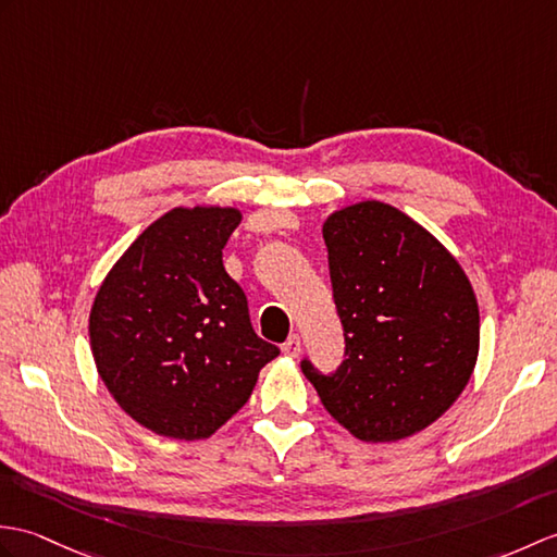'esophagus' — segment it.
Returning a JSON list of instances; mask_svg holds the SVG:
<instances>
[{"mask_svg": "<svg viewBox=\"0 0 557 557\" xmlns=\"http://www.w3.org/2000/svg\"><path fill=\"white\" fill-rule=\"evenodd\" d=\"M282 354L289 356V358H296L301 354V339L299 334H292V337L282 344Z\"/></svg>", "mask_w": 557, "mask_h": 557, "instance_id": "esophagus-1", "label": "esophagus"}]
</instances>
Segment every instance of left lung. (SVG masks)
<instances>
[{
  "mask_svg": "<svg viewBox=\"0 0 557 557\" xmlns=\"http://www.w3.org/2000/svg\"><path fill=\"white\" fill-rule=\"evenodd\" d=\"M327 244L344 363L301 370L330 416L363 442L422 432L456 404L480 354V306L450 251L382 201L334 211Z\"/></svg>",
  "mask_w": 557,
  "mask_h": 557,
  "instance_id": "obj_1",
  "label": "left lung"
}]
</instances>
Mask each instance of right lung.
Listing matches in <instances>:
<instances>
[{
    "label": "right lung",
    "mask_w": 557,
    "mask_h": 557,
    "mask_svg": "<svg viewBox=\"0 0 557 557\" xmlns=\"http://www.w3.org/2000/svg\"><path fill=\"white\" fill-rule=\"evenodd\" d=\"M239 220L230 206L168 211L115 261L89 310L101 382L159 436L209 438L280 356L253 332L247 296L225 273Z\"/></svg>",
    "instance_id": "right-lung-1"
}]
</instances>
